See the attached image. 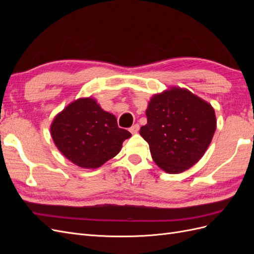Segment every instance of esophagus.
I'll list each match as a JSON object with an SVG mask.
<instances>
[{
    "label": "esophagus",
    "instance_id": "obj_1",
    "mask_svg": "<svg viewBox=\"0 0 254 254\" xmlns=\"http://www.w3.org/2000/svg\"><path fill=\"white\" fill-rule=\"evenodd\" d=\"M139 129H140V126L137 125V124H134L133 126H131L130 127V132L131 133H137V131H139Z\"/></svg>",
    "mask_w": 254,
    "mask_h": 254
}]
</instances>
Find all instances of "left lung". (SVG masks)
Wrapping results in <instances>:
<instances>
[{"instance_id":"1","label":"left lung","mask_w":254,"mask_h":254,"mask_svg":"<svg viewBox=\"0 0 254 254\" xmlns=\"http://www.w3.org/2000/svg\"><path fill=\"white\" fill-rule=\"evenodd\" d=\"M140 134L155 163L168 174L189 170L202 158L216 130L213 107L187 89L172 87L148 103Z\"/></svg>"}]
</instances>
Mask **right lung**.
I'll return each instance as SVG.
<instances>
[{"label":"right lung","mask_w":254,"mask_h":254,"mask_svg":"<svg viewBox=\"0 0 254 254\" xmlns=\"http://www.w3.org/2000/svg\"><path fill=\"white\" fill-rule=\"evenodd\" d=\"M51 135L60 152L75 165L97 168L120 152L131 136L119 128L117 118L101 108L94 98H78L54 119Z\"/></svg>","instance_id":"obj_1"}]
</instances>
